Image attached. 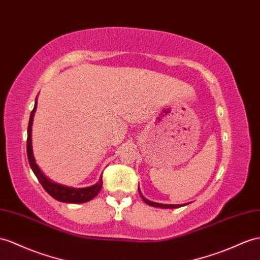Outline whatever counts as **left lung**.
<instances>
[{
  "label": "left lung",
  "mask_w": 260,
  "mask_h": 260,
  "mask_svg": "<svg viewBox=\"0 0 260 260\" xmlns=\"http://www.w3.org/2000/svg\"><path fill=\"white\" fill-rule=\"evenodd\" d=\"M138 192H139V194H141V198L143 199V201H144L146 204H148V205H150V206H155V208H161V209H177V208H181V206H184V205L189 204V203H185V204H162V203H156V202L149 201V200H147L145 197H143L142 193H141V190H139V189H138Z\"/></svg>",
  "instance_id": "1"
}]
</instances>
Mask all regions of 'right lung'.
Listing matches in <instances>:
<instances>
[{
  "instance_id": "1",
  "label": "right lung",
  "mask_w": 260,
  "mask_h": 260,
  "mask_svg": "<svg viewBox=\"0 0 260 260\" xmlns=\"http://www.w3.org/2000/svg\"><path fill=\"white\" fill-rule=\"evenodd\" d=\"M36 108H37V99L35 101L34 109H32L29 116V123H28V128H27V146H26L28 161L32 172H34L35 176L38 179V181L41 182L46 192H47V193L54 199L58 200V201L66 202V203H85L90 201V200L95 198L99 192L101 191L102 184H103L102 177L100 178V180L95 184L91 185V187L76 189L71 187H66V185L51 181L50 179L46 177L42 172V170L39 169L34 158V154H32V148H31V125H32V118H34V113L36 111Z\"/></svg>"
}]
</instances>
